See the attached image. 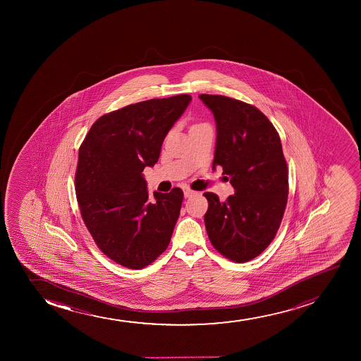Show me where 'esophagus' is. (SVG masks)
<instances>
[{
  "label": "esophagus",
  "instance_id": "esophagus-1",
  "mask_svg": "<svg viewBox=\"0 0 361 361\" xmlns=\"http://www.w3.org/2000/svg\"><path fill=\"white\" fill-rule=\"evenodd\" d=\"M183 191H184V196H185V197H190V196H192L194 194H195V191L191 190L190 188L189 187L183 188Z\"/></svg>",
  "mask_w": 361,
  "mask_h": 361
}]
</instances>
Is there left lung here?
I'll use <instances>...</instances> for the list:
<instances>
[{"label":"left lung","mask_w":361,"mask_h":361,"mask_svg":"<svg viewBox=\"0 0 361 361\" xmlns=\"http://www.w3.org/2000/svg\"><path fill=\"white\" fill-rule=\"evenodd\" d=\"M199 97L216 119L213 170L221 166L235 189L225 202L213 192L203 194L208 237L221 255L249 262L269 247L286 211L289 177L281 138L252 104L221 95Z\"/></svg>","instance_id":"1"}]
</instances>
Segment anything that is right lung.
<instances>
[{
	"instance_id": "1",
	"label": "right lung",
	"mask_w": 361,
	"mask_h": 361,
	"mask_svg": "<svg viewBox=\"0 0 361 361\" xmlns=\"http://www.w3.org/2000/svg\"><path fill=\"white\" fill-rule=\"evenodd\" d=\"M187 94L130 104L99 118L79 148L75 195L84 224L113 262L140 269L170 245L183 191H154L150 201L145 166L158 162L162 142L178 121Z\"/></svg>"
}]
</instances>
